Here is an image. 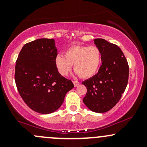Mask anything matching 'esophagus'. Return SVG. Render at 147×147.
<instances>
[{
  "label": "esophagus",
  "instance_id": "34e87169",
  "mask_svg": "<svg viewBox=\"0 0 147 147\" xmlns=\"http://www.w3.org/2000/svg\"><path fill=\"white\" fill-rule=\"evenodd\" d=\"M73 84H74V86H75V87H77L79 86V82H77V81H73Z\"/></svg>",
  "mask_w": 147,
  "mask_h": 147
}]
</instances>
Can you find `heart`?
<instances>
[{
    "label": "heart",
    "instance_id": "obj_1",
    "mask_svg": "<svg viewBox=\"0 0 147 147\" xmlns=\"http://www.w3.org/2000/svg\"><path fill=\"white\" fill-rule=\"evenodd\" d=\"M102 61L100 50L95 45H73L65 51L64 56L57 55L55 66L62 76L68 75L74 64V70L82 78H90L98 71Z\"/></svg>",
    "mask_w": 147,
    "mask_h": 147
}]
</instances>
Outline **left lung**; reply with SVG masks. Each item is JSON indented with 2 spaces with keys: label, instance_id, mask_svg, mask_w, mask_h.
Listing matches in <instances>:
<instances>
[{
  "label": "left lung",
  "instance_id": "obj_1",
  "mask_svg": "<svg viewBox=\"0 0 147 147\" xmlns=\"http://www.w3.org/2000/svg\"><path fill=\"white\" fill-rule=\"evenodd\" d=\"M102 54V65L96 75L82 84L87 93L83 102L90 111L105 113L122 97L129 80V68L124 53L117 45L103 38L94 39Z\"/></svg>",
  "mask_w": 147,
  "mask_h": 147
}]
</instances>
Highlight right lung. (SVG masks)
Here are the masks:
<instances>
[{
	"label": "right lung",
	"mask_w": 147,
	"mask_h": 147,
	"mask_svg": "<svg viewBox=\"0 0 147 147\" xmlns=\"http://www.w3.org/2000/svg\"><path fill=\"white\" fill-rule=\"evenodd\" d=\"M53 38H39L21 49L15 66V82L20 95L32 110L41 114L56 111L74 88L71 80L59 73Z\"/></svg>",
	"instance_id": "1"
}]
</instances>
